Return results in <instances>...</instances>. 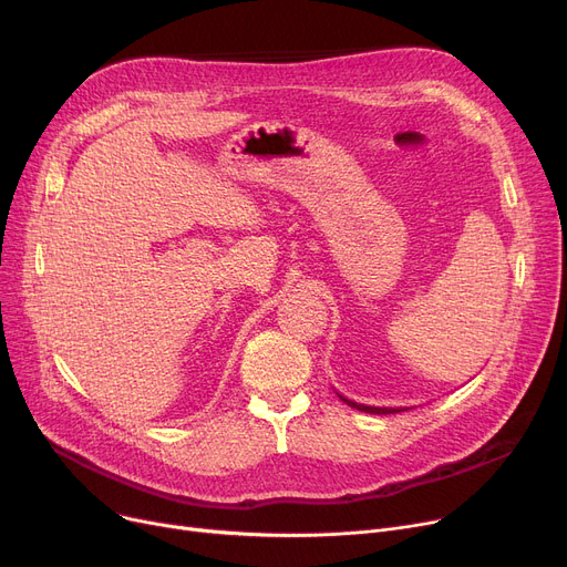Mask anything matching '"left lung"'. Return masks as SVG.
<instances>
[{
	"instance_id": "8db88e82",
	"label": "left lung",
	"mask_w": 567,
	"mask_h": 567,
	"mask_svg": "<svg viewBox=\"0 0 567 567\" xmlns=\"http://www.w3.org/2000/svg\"><path fill=\"white\" fill-rule=\"evenodd\" d=\"M344 400V398H342ZM349 406H353V409H359V411H368V413H395L398 409H379V406H365V404H355V402H349V400H344Z\"/></svg>"
}]
</instances>
